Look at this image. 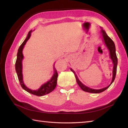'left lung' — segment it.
<instances>
[{"mask_svg": "<svg viewBox=\"0 0 128 128\" xmlns=\"http://www.w3.org/2000/svg\"><path fill=\"white\" fill-rule=\"evenodd\" d=\"M102 28L101 33H102V36L103 37V40L104 41L106 46L107 47L108 50H109L110 58L112 60L113 64H114V67H113V71H112V82H111V84L108 86L106 87V88H102V89L95 90V89L91 88H88V87L85 86V85H84V84L79 80L78 78V76H77L76 74H75L74 71L72 68H70L71 71L73 72L74 74V76H75V78L76 79V82L78 85V86L80 87V88L82 89V90H84V91H86V92H88L98 94V93H100V92H103V91H104L105 90H106V89L109 88V87L111 85H112V83L113 82V81H114V80L115 78V76H116V74L118 58H117L116 54V49H115V44H114V42L112 41V40L107 35V34L105 32V31L104 30H103L102 28Z\"/></svg>", "mask_w": 128, "mask_h": 128, "instance_id": "8db88e82", "label": "left lung"}]
</instances>
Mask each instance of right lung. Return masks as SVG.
Here are the masks:
<instances>
[{"label": "right lung", "mask_w": 128, "mask_h": 128, "mask_svg": "<svg viewBox=\"0 0 128 128\" xmlns=\"http://www.w3.org/2000/svg\"><path fill=\"white\" fill-rule=\"evenodd\" d=\"M32 31V30H31L29 32L26 39L24 40V41L23 42L22 44L20 45V46L19 47L18 50L17 57H16V60L15 64L16 70V74H17L19 82H20L22 88L24 90H25L29 93L33 94V95H34L38 96H42L52 92V91L56 88L57 85L58 73L54 66V74H53L52 78L50 79V80L47 81L46 83L43 84V85L40 86V88H38L37 90H30V89L28 88L24 84L22 74V60L23 59V55L22 51L24 46V45L26 44V41H27L29 40V38L30 37Z\"/></svg>", "instance_id": "add662e5"}]
</instances>
